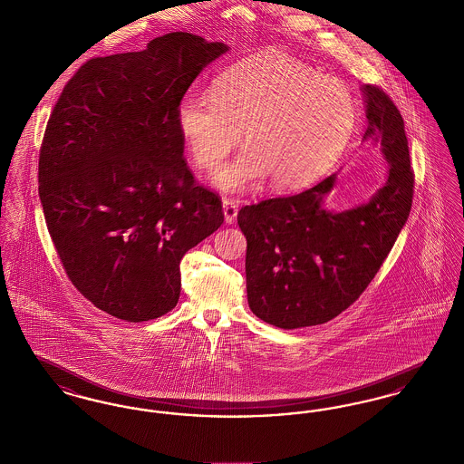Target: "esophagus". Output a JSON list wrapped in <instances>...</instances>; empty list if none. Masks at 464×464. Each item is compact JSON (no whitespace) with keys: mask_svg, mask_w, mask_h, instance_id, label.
<instances>
[{"mask_svg":"<svg viewBox=\"0 0 464 464\" xmlns=\"http://www.w3.org/2000/svg\"><path fill=\"white\" fill-rule=\"evenodd\" d=\"M222 210H224V221L226 224H233L238 216V203L235 199H222Z\"/></svg>","mask_w":464,"mask_h":464,"instance_id":"obj_1","label":"esophagus"}]
</instances>
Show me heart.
Returning a JSON list of instances; mask_svg holds the SVG:
<instances>
[{
    "label": "heart",
    "instance_id": "heart-1",
    "mask_svg": "<svg viewBox=\"0 0 464 464\" xmlns=\"http://www.w3.org/2000/svg\"><path fill=\"white\" fill-rule=\"evenodd\" d=\"M177 123L195 163L212 169L240 140L245 151L212 182L240 193L269 179L294 189L322 176L353 135L356 102L341 82L290 57H267L222 74L212 92L189 90Z\"/></svg>",
    "mask_w": 464,
    "mask_h": 464
}]
</instances>
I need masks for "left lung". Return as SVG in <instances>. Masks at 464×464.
<instances>
[{"label": "left lung", "instance_id": "1", "mask_svg": "<svg viewBox=\"0 0 464 464\" xmlns=\"http://www.w3.org/2000/svg\"><path fill=\"white\" fill-rule=\"evenodd\" d=\"M367 130L388 161L382 188L369 201L335 212L325 198L337 174L306 191L265 199L238 212L246 238V299L278 329L325 324L350 308L372 282L405 226L414 176L401 114L372 85H362Z\"/></svg>", "mask_w": 464, "mask_h": 464}]
</instances>
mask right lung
<instances>
[{
  "instance_id": "1",
  "label": "right lung",
  "mask_w": 464,
  "mask_h": 464,
  "mask_svg": "<svg viewBox=\"0 0 464 464\" xmlns=\"http://www.w3.org/2000/svg\"><path fill=\"white\" fill-rule=\"evenodd\" d=\"M227 50L180 31L92 59L48 120L38 169L48 233L72 285L120 320L176 308L180 259L224 221L184 161L177 110Z\"/></svg>"
}]
</instances>
